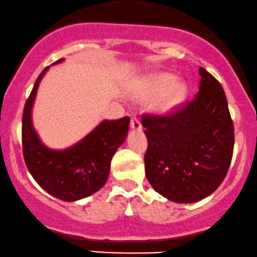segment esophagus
<instances>
[{"mask_svg":"<svg viewBox=\"0 0 257 257\" xmlns=\"http://www.w3.org/2000/svg\"><path fill=\"white\" fill-rule=\"evenodd\" d=\"M131 127L134 130H141L142 128V123L140 121L137 116H132L131 117Z\"/></svg>","mask_w":257,"mask_h":257,"instance_id":"esophagus-1","label":"esophagus"}]
</instances>
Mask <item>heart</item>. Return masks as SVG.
I'll return each mask as SVG.
<instances>
[{"mask_svg": "<svg viewBox=\"0 0 257 257\" xmlns=\"http://www.w3.org/2000/svg\"><path fill=\"white\" fill-rule=\"evenodd\" d=\"M174 81H176V77H174V75L168 73L160 74L158 77L154 78L153 80H150V83L148 84L146 89L140 93L138 97L141 99L154 98L156 97V96L161 95L162 92H165V90L170 87V89L168 88V91L162 96L161 101H160V105H161V108H164V109L173 108L174 105L179 104L186 95V87L184 86V84L178 83L173 85Z\"/></svg>", "mask_w": 257, "mask_h": 257, "instance_id": "obj_1", "label": "heart"}]
</instances>
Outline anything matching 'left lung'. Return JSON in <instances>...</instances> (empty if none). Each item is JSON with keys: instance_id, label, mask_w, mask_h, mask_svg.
I'll return each mask as SVG.
<instances>
[{"instance_id": "8db88e82", "label": "left lung", "mask_w": 257, "mask_h": 257, "mask_svg": "<svg viewBox=\"0 0 257 257\" xmlns=\"http://www.w3.org/2000/svg\"><path fill=\"white\" fill-rule=\"evenodd\" d=\"M200 89L166 114L146 113V176L160 195L191 203L213 194L225 179L234 127L221 84L200 67Z\"/></svg>"}]
</instances>
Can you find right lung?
Listing matches in <instances>:
<instances>
[{
  "label": "right lung",
  "mask_w": 257,
  "mask_h": 257,
  "mask_svg": "<svg viewBox=\"0 0 257 257\" xmlns=\"http://www.w3.org/2000/svg\"><path fill=\"white\" fill-rule=\"evenodd\" d=\"M60 61L62 59L56 62ZM48 68L49 66L38 75L24 107L21 127L24 160L42 189L59 200L73 202L95 194L107 182L111 158L127 136L130 117L104 120L68 149H48L39 141L31 121V108L38 84Z\"/></svg>",
  "instance_id": "obj_1"
}]
</instances>
